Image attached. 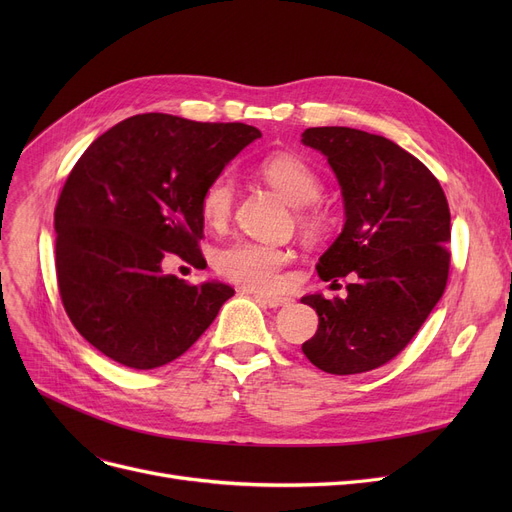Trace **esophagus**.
<instances>
[{
    "label": "esophagus",
    "instance_id": "34e87169",
    "mask_svg": "<svg viewBox=\"0 0 512 512\" xmlns=\"http://www.w3.org/2000/svg\"><path fill=\"white\" fill-rule=\"evenodd\" d=\"M253 294L259 303L272 307V309H278V307H284L290 303L288 297H278V294H265V292H253Z\"/></svg>",
    "mask_w": 512,
    "mask_h": 512
}]
</instances>
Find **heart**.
I'll return each mask as SVG.
<instances>
[{"instance_id": "1", "label": "heart", "mask_w": 512, "mask_h": 512, "mask_svg": "<svg viewBox=\"0 0 512 512\" xmlns=\"http://www.w3.org/2000/svg\"><path fill=\"white\" fill-rule=\"evenodd\" d=\"M263 180L294 207L307 232L321 234L328 226L326 213L311 203L321 195V178L311 164L299 155L276 153L261 161ZM236 199V186L230 172L215 174L203 188L199 211L203 222L222 230L230 218ZM290 251L257 240H234L213 253V267L224 280L251 290H274L282 282L284 267L290 263Z\"/></svg>"}]
</instances>
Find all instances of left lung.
Segmentation results:
<instances>
[{"label":"left lung","mask_w":512,"mask_h":512,"mask_svg":"<svg viewBox=\"0 0 512 512\" xmlns=\"http://www.w3.org/2000/svg\"><path fill=\"white\" fill-rule=\"evenodd\" d=\"M301 141L328 157L346 209L342 234L315 270L324 282L353 278L346 299H301L319 315L303 353L326 373H365L405 351L442 299L450 270L448 201L415 155L380 134L317 126Z\"/></svg>","instance_id":"1"}]
</instances>
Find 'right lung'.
Wrapping results in <instances>:
<instances>
[{
	"mask_svg": "<svg viewBox=\"0 0 512 512\" xmlns=\"http://www.w3.org/2000/svg\"><path fill=\"white\" fill-rule=\"evenodd\" d=\"M242 122L132 116L91 143L60 193L56 274L62 305L89 344L132 369L191 348L234 290L164 274L178 255L205 270L199 199L228 161L259 139Z\"/></svg>",
	"mask_w": 512,
	"mask_h": 512,
	"instance_id": "obj_1",
	"label": "right lung"
}]
</instances>
